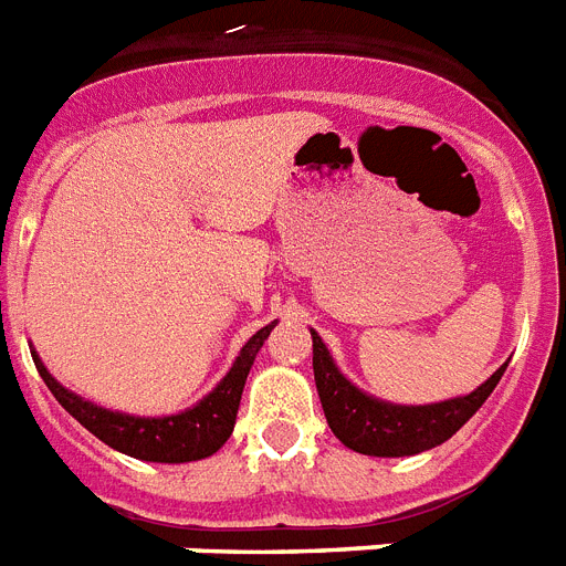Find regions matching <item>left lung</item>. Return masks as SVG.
<instances>
[{
	"instance_id": "obj_1",
	"label": "left lung",
	"mask_w": 566,
	"mask_h": 566,
	"mask_svg": "<svg viewBox=\"0 0 566 566\" xmlns=\"http://www.w3.org/2000/svg\"><path fill=\"white\" fill-rule=\"evenodd\" d=\"M310 333L312 370H315L317 396L324 405L326 422L344 446L367 457H413L451 440L492 396L509 364L497 367L483 385L465 396L431 401V405H396V401L376 399L353 385L333 361V353L326 349L324 338L315 329Z\"/></svg>"
}]
</instances>
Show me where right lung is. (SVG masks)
<instances>
[{
    "label": "right lung",
    "mask_w": 566,
    "mask_h": 566,
    "mask_svg": "<svg viewBox=\"0 0 566 566\" xmlns=\"http://www.w3.org/2000/svg\"><path fill=\"white\" fill-rule=\"evenodd\" d=\"M274 326H277V321L256 329L245 340L240 356L233 358L231 370L219 378V385L208 396H202L196 405L179 410V413H167V417H135V413H120V410L104 408L92 399H83L81 394H74L51 376L49 367L36 356V349L31 356H34L36 370L54 394V399L101 442H106L120 454L135 457V460L193 462L217 454L231 437L251 364H254L256 353L265 344V338L272 335Z\"/></svg>",
    "instance_id": "obj_1"
}]
</instances>
